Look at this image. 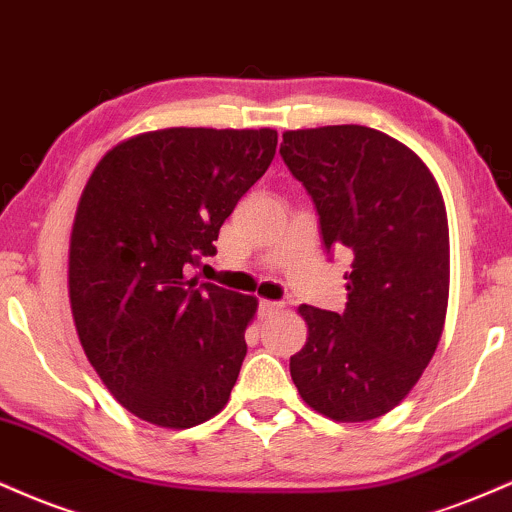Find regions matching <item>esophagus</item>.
I'll return each mask as SVG.
<instances>
[{"label": "esophagus", "mask_w": 512, "mask_h": 512, "mask_svg": "<svg viewBox=\"0 0 512 512\" xmlns=\"http://www.w3.org/2000/svg\"><path fill=\"white\" fill-rule=\"evenodd\" d=\"M282 309H285V306H282L280 302H270V299H263L261 306H258V316H261V318H270V316L280 314Z\"/></svg>", "instance_id": "esophagus-1"}]
</instances>
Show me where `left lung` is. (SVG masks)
Here are the masks:
<instances>
[{
    "label": "left lung",
    "instance_id": "left-lung-1",
    "mask_svg": "<svg viewBox=\"0 0 512 512\" xmlns=\"http://www.w3.org/2000/svg\"><path fill=\"white\" fill-rule=\"evenodd\" d=\"M280 155L314 198L326 249H350L342 314L299 306L306 342L290 374L311 410L369 422L417 386L443 335L448 215L424 160L359 124L282 134Z\"/></svg>",
    "mask_w": 512,
    "mask_h": 512
}]
</instances>
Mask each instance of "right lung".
<instances>
[{"label":"right lung","instance_id":"obj_1","mask_svg":"<svg viewBox=\"0 0 512 512\" xmlns=\"http://www.w3.org/2000/svg\"><path fill=\"white\" fill-rule=\"evenodd\" d=\"M275 146V129L146 131L107 150L83 186L71 316L100 381L143 422L191 429L230 400L258 299L189 273Z\"/></svg>","mask_w":512,"mask_h":512}]
</instances>
